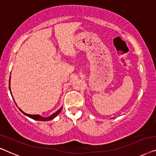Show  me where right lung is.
Returning a JSON list of instances; mask_svg holds the SVG:
<instances>
[{"instance_id":"obj_1","label":"right lung","mask_w":156,"mask_h":156,"mask_svg":"<svg viewBox=\"0 0 156 156\" xmlns=\"http://www.w3.org/2000/svg\"><path fill=\"white\" fill-rule=\"evenodd\" d=\"M9 85H10V83H9ZM9 89H10V86H9ZM11 95H12V93H11ZM19 109L24 114V115L27 116V117H29L30 118H32V119H33L34 120H37V121H49V120H51V119H54V118H55L56 116L61 112V111L62 110V107L59 109L58 111H56L55 113L52 114L51 116H49V117H42L41 116L39 115H29V114H26V113L22 111L20 108H19Z\"/></svg>"}]
</instances>
